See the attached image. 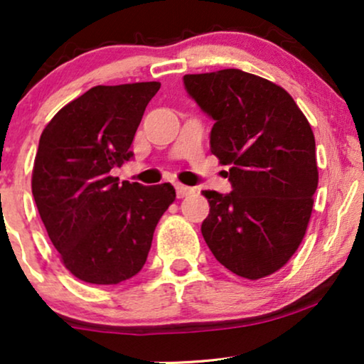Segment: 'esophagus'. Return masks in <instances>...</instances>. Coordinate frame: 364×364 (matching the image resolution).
Listing matches in <instances>:
<instances>
[{"label":"esophagus","instance_id":"esophagus-1","mask_svg":"<svg viewBox=\"0 0 364 364\" xmlns=\"http://www.w3.org/2000/svg\"><path fill=\"white\" fill-rule=\"evenodd\" d=\"M176 192H177V197L182 198V197H187L193 193V188L188 187V186H183V183H176Z\"/></svg>","mask_w":364,"mask_h":364}]
</instances>
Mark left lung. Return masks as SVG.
I'll return each instance as SVG.
<instances>
[{
    "label": "left lung",
    "mask_w": 364,
    "mask_h": 364,
    "mask_svg": "<svg viewBox=\"0 0 364 364\" xmlns=\"http://www.w3.org/2000/svg\"><path fill=\"white\" fill-rule=\"evenodd\" d=\"M183 86L213 119L210 151L230 193L203 191L202 235L238 277L258 280L290 260L305 237L318 187L315 136L285 89L240 69L186 74Z\"/></svg>",
    "instance_id": "obj_1"
}]
</instances>
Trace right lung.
I'll return each instance as SVG.
<instances>
[{
  "label": "right lung",
  "mask_w": 364,
  "mask_h": 364,
  "mask_svg": "<svg viewBox=\"0 0 364 364\" xmlns=\"http://www.w3.org/2000/svg\"><path fill=\"white\" fill-rule=\"evenodd\" d=\"M161 82L96 86L44 127L33 197L64 267L94 285H117L142 270L154 230L176 200L171 183H122L111 176L132 159V141Z\"/></svg>",
  "instance_id": "1"
}]
</instances>
